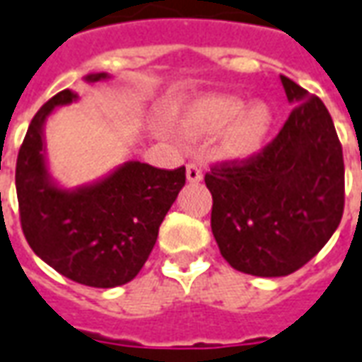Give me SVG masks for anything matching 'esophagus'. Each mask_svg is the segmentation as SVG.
Listing matches in <instances>:
<instances>
[{
	"instance_id": "1",
	"label": "esophagus",
	"mask_w": 362,
	"mask_h": 362,
	"mask_svg": "<svg viewBox=\"0 0 362 362\" xmlns=\"http://www.w3.org/2000/svg\"><path fill=\"white\" fill-rule=\"evenodd\" d=\"M187 181H189V183H199V181H203V171H201L195 163H189V165H187Z\"/></svg>"
}]
</instances>
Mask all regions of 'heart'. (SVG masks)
Wrapping results in <instances>:
<instances>
[{
  "mask_svg": "<svg viewBox=\"0 0 362 362\" xmlns=\"http://www.w3.org/2000/svg\"><path fill=\"white\" fill-rule=\"evenodd\" d=\"M175 128L187 139L213 138L221 132V157L243 161L266 146L274 128V110L264 100L244 104L233 94H203L181 108Z\"/></svg>",
  "mask_w": 362,
  "mask_h": 362,
  "instance_id": "heart-1",
  "label": "heart"
}]
</instances>
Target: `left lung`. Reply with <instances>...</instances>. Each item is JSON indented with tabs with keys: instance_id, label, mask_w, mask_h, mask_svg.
<instances>
[{
	"instance_id": "8db88e82",
	"label": "left lung",
	"mask_w": 362,
	"mask_h": 362,
	"mask_svg": "<svg viewBox=\"0 0 362 362\" xmlns=\"http://www.w3.org/2000/svg\"><path fill=\"white\" fill-rule=\"evenodd\" d=\"M291 110L278 138L243 165L205 175L211 228L234 270L278 278L300 270L337 230L345 165L325 104L280 74Z\"/></svg>"
}]
</instances>
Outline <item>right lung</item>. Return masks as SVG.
<instances>
[{
    "label": "right lung",
    "instance_id": "obj_1",
    "mask_svg": "<svg viewBox=\"0 0 362 362\" xmlns=\"http://www.w3.org/2000/svg\"><path fill=\"white\" fill-rule=\"evenodd\" d=\"M108 78V72L84 76L88 84ZM76 100L72 90L59 92L31 119L15 169L21 226L33 252L64 278L116 288L149 258L159 224L185 185V167L165 171L129 159L92 183L62 187L49 169L45 124Z\"/></svg>",
    "mask_w": 362,
    "mask_h": 362
}]
</instances>
